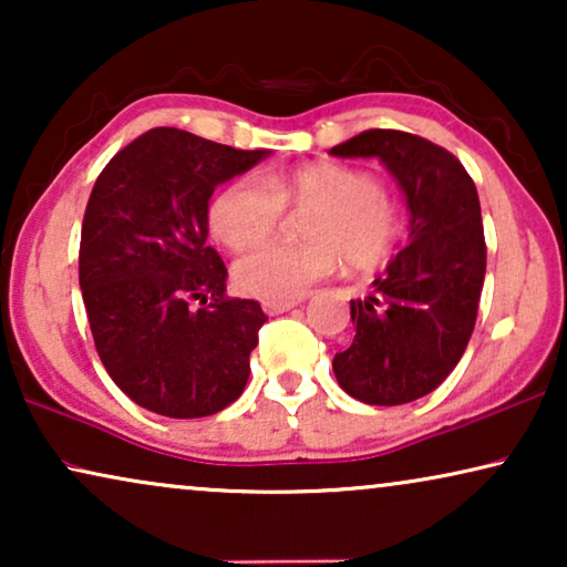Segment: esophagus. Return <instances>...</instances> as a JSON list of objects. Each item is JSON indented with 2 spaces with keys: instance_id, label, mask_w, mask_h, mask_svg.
I'll return each mask as SVG.
<instances>
[{
  "instance_id": "obj_1",
  "label": "esophagus",
  "mask_w": 567,
  "mask_h": 567,
  "mask_svg": "<svg viewBox=\"0 0 567 567\" xmlns=\"http://www.w3.org/2000/svg\"><path fill=\"white\" fill-rule=\"evenodd\" d=\"M297 305H301L299 299H286V301H262V309H266V315H284L289 312V309H293Z\"/></svg>"
}]
</instances>
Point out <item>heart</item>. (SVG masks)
Segmentation results:
<instances>
[{
    "instance_id": "heart-1",
    "label": "heart",
    "mask_w": 567,
    "mask_h": 567,
    "mask_svg": "<svg viewBox=\"0 0 567 567\" xmlns=\"http://www.w3.org/2000/svg\"><path fill=\"white\" fill-rule=\"evenodd\" d=\"M284 208L301 216V245H266L235 266L243 291L266 301L297 299L338 268L340 255L355 270L390 258L405 219L367 169L315 162L286 173L239 177L214 198L208 221L229 250L243 252L274 235Z\"/></svg>"
}]
</instances>
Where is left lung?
Masks as SVG:
<instances>
[{
	"instance_id": "1",
	"label": "left lung",
	"mask_w": 567,
	"mask_h": 567,
	"mask_svg": "<svg viewBox=\"0 0 567 567\" xmlns=\"http://www.w3.org/2000/svg\"><path fill=\"white\" fill-rule=\"evenodd\" d=\"M330 154L377 157L410 214L408 245L351 301L355 336L332 371L367 405H405L452 374L475 330L487 255L477 188L452 152L405 131L369 128Z\"/></svg>"
}]
</instances>
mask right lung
Segmentation results:
<instances>
[{"label":"right lung","instance_id":"add662e5","mask_svg":"<svg viewBox=\"0 0 567 567\" xmlns=\"http://www.w3.org/2000/svg\"><path fill=\"white\" fill-rule=\"evenodd\" d=\"M268 154L162 126L123 146L90 193L80 289L92 340L118 390L152 413L206 417L245 390L268 317L224 297L208 200Z\"/></svg>","mask_w":567,"mask_h":567}]
</instances>
